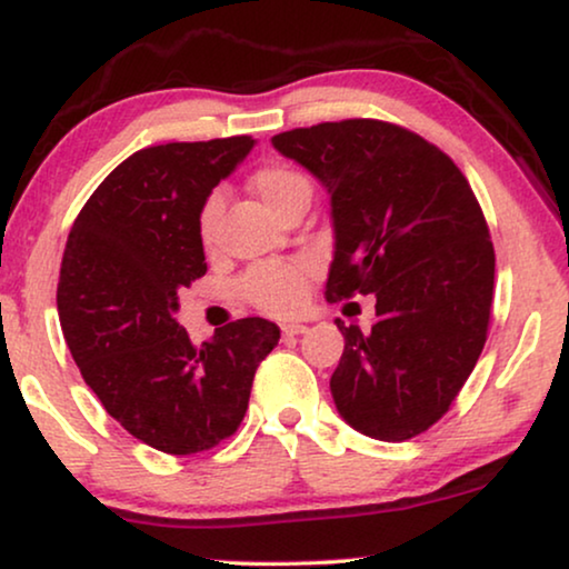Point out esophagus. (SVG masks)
Masks as SVG:
<instances>
[{"instance_id": "esophagus-1", "label": "esophagus", "mask_w": 569, "mask_h": 569, "mask_svg": "<svg viewBox=\"0 0 569 569\" xmlns=\"http://www.w3.org/2000/svg\"><path fill=\"white\" fill-rule=\"evenodd\" d=\"M308 326L306 323H284L282 326V337H300V333H306Z\"/></svg>"}]
</instances>
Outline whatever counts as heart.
<instances>
[{"label":"heart","mask_w":569,"mask_h":569,"mask_svg":"<svg viewBox=\"0 0 569 569\" xmlns=\"http://www.w3.org/2000/svg\"><path fill=\"white\" fill-rule=\"evenodd\" d=\"M251 189L256 197L263 201V207L269 209L271 214H282L287 207L295 204V201L306 199L310 201V193H313V186H310L308 176L300 173L298 168L282 166V162H271V166H263L253 173ZM222 209V197L220 193H212L204 201L199 214V236L209 246L214 238L217 217H220ZM310 269L308 263L302 261H271V263H259L253 267L240 282V292L243 298L256 306L263 313L284 316L292 313L295 308H300L302 298H306Z\"/></svg>","instance_id":"1"}]
</instances>
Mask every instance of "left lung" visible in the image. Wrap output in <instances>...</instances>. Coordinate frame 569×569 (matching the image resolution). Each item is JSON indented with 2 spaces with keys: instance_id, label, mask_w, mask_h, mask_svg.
<instances>
[{
  "instance_id": "obj_1",
  "label": "left lung",
  "mask_w": 569,
  "mask_h": 569,
  "mask_svg": "<svg viewBox=\"0 0 569 569\" xmlns=\"http://www.w3.org/2000/svg\"><path fill=\"white\" fill-rule=\"evenodd\" d=\"M331 197L326 300L376 295L368 333L345 326L331 376L341 419L401 442L450 409L487 341L495 248L469 181L415 131L376 119L271 137Z\"/></svg>"
}]
</instances>
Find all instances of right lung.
<instances>
[{"mask_svg":"<svg viewBox=\"0 0 569 569\" xmlns=\"http://www.w3.org/2000/svg\"><path fill=\"white\" fill-rule=\"evenodd\" d=\"M251 137L139 150L92 191L69 230L61 331L108 415L170 456L214 448L243 422L277 323L240 318L201 347L176 321L178 290L204 277L199 214L251 152Z\"/></svg>","mask_w":569,"mask_h":569,"instance_id":"add662e5","label":"right lung"}]
</instances>
